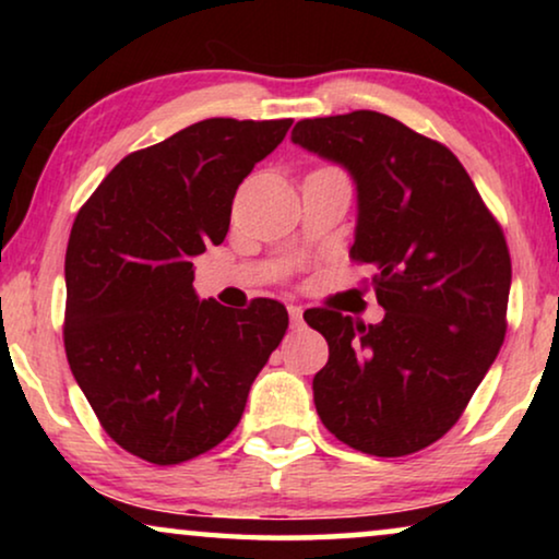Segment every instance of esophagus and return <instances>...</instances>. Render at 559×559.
<instances>
[{
	"label": "esophagus",
	"instance_id": "34e87169",
	"mask_svg": "<svg viewBox=\"0 0 559 559\" xmlns=\"http://www.w3.org/2000/svg\"><path fill=\"white\" fill-rule=\"evenodd\" d=\"M287 312H289V323H293V328H300L302 325V308H300V305H289Z\"/></svg>",
	"mask_w": 559,
	"mask_h": 559
}]
</instances>
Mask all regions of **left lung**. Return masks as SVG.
Instances as JSON below:
<instances>
[{
    "mask_svg": "<svg viewBox=\"0 0 559 559\" xmlns=\"http://www.w3.org/2000/svg\"><path fill=\"white\" fill-rule=\"evenodd\" d=\"M293 142L354 180L350 257L377 270L384 308L377 325L305 312L328 341V364L312 379L316 409L361 453H417L457 423L499 356L507 241L453 152L386 114L302 119Z\"/></svg>",
    "mask_w": 559,
    "mask_h": 559,
    "instance_id": "left-lung-1",
    "label": "left lung"
}]
</instances>
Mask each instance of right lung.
<instances>
[{"mask_svg":"<svg viewBox=\"0 0 559 559\" xmlns=\"http://www.w3.org/2000/svg\"><path fill=\"white\" fill-rule=\"evenodd\" d=\"M293 119H203L106 175L66 251V356L109 438L175 465L216 448L287 331L285 305L228 310L193 289V259L218 247L236 188Z\"/></svg>","mask_w":559,"mask_h":559,"instance_id":"add662e5","label":"right lung"}]
</instances>
